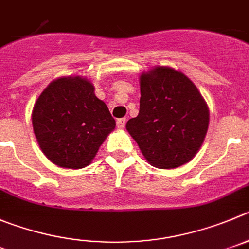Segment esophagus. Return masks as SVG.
<instances>
[{"label":"esophagus","instance_id":"34e87169","mask_svg":"<svg viewBox=\"0 0 249 249\" xmlns=\"http://www.w3.org/2000/svg\"><path fill=\"white\" fill-rule=\"evenodd\" d=\"M125 123H126V119H125V118H120V119L117 120V126L119 127V129H124Z\"/></svg>","mask_w":249,"mask_h":249}]
</instances>
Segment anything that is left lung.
Masks as SVG:
<instances>
[{
  "label": "left lung",
  "instance_id": "obj_1",
  "mask_svg": "<svg viewBox=\"0 0 249 249\" xmlns=\"http://www.w3.org/2000/svg\"><path fill=\"white\" fill-rule=\"evenodd\" d=\"M140 110L126 130L153 167L177 168L201 147L209 108L196 86L180 71L157 66L140 77Z\"/></svg>",
  "mask_w": 249,
  "mask_h": 249
}]
</instances>
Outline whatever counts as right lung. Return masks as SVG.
Returning a JSON list of instances; mask_svg holds the SVG:
<instances>
[{
	"label": "right lung",
	"mask_w": 249,
	"mask_h": 249,
	"mask_svg": "<svg viewBox=\"0 0 249 249\" xmlns=\"http://www.w3.org/2000/svg\"><path fill=\"white\" fill-rule=\"evenodd\" d=\"M43 153L62 168L88 166L115 127L108 107L86 78L60 77L43 90L32 113Z\"/></svg>",
	"instance_id": "right-lung-1"
}]
</instances>
